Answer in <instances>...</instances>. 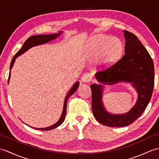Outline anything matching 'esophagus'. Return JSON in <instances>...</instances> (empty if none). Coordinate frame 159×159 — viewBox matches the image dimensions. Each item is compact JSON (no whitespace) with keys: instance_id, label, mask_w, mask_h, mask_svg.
Wrapping results in <instances>:
<instances>
[{"instance_id":"obj_1","label":"esophagus","mask_w":159,"mask_h":159,"mask_svg":"<svg viewBox=\"0 0 159 159\" xmlns=\"http://www.w3.org/2000/svg\"><path fill=\"white\" fill-rule=\"evenodd\" d=\"M92 79V76L89 73H85L83 74L81 77V80L83 83H89Z\"/></svg>"}]
</instances>
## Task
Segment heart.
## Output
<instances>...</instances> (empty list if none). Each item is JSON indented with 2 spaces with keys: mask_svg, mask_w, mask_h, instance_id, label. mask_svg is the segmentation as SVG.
Masks as SVG:
<instances>
[{
  "mask_svg": "<svg viewBox=\"0 0 159 159\" xmlns=\"http://www.w3.org/2000/svg\"><path fill=\"white\" fill-rule=\"evenodd\" d=\"M91 52L98 55L103 63L110 64L116 61L122 52V44L117 38L103 34L93 36L89 41Z\"/></svg>",
  "mask_w": 159,
  "mask_h": 159,
  "instance_id": "b5f03b06",
  "label": "heart"
}]
</instances>
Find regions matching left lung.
Instances as JSON below:
<instances>
[{
    "label": "left lung",
    "instance_id": "left-lung-1",
    "mask_svg": "<svg viewBox=\"0 0 159 159\" xmlns=\"http://www.w3.org/2000/svg\"><path fill=\"white\" fill-rule=\"evenodd\" d=\"M123 32L126 39L124 55L112 66L98 72L95 76L104 84L131 83L138 93L136 104L126 113L111 114L102 104V85H91L93 116L99 123L109 127L126 126L134 122L147 107L154 85V63L150 54L135 35L128 31Z\"/></svg>",
    "mask_w": 159,
    "mask_h": 159
}]
</instances>
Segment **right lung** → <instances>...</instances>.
Segmentation results:
<instances>
[{
	"label": "right lung",
	"mask_w": 159,
	"mask_h": 159,
	"mask_svg": "<svg viewBox=\"0 0 159 159\" xmlns=\"http://www.w3.org/2000/svg\"><path fill=\"white\" fill-rule=\"evenodd\" d=\"M62 32L61 31L59 33H55V34H51V35H33L27 39L26 40L25 42L24 43V44L22 47L20 48L18 52H17L14 57H13V59L11 60V65H10V71H11L12 67L13 66V63L15 62L16 59L20 56V55H22L25 52H26V50H28L29 48H32L33 46H38L40 44H43V43H46L47 42H48L51 40H53L56 39L57 37L61 35V33ZM10 74H11V72H9V79H8V83L9 81V78H10ZM79 85V82H76L74 85L72 86V88L70 89L69 91V92L67 93V96H66L65 100H64V104H63V112L61 114V116L60 119L59 121H57V123H55L52 126H50L49 127L47 128H35V129H38V130H52L54 129V128H57V126H60L61 124L64 120H65L66 117V109H67V100L70 98V96H72V94L76 92V90L78 89Z\"/></svg>",
	"instance_id": "1"
}]
</instances>
